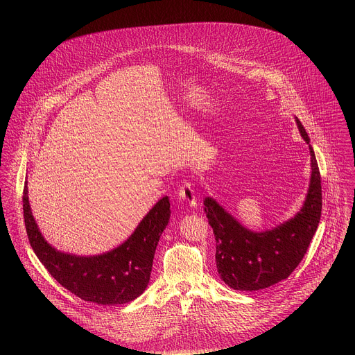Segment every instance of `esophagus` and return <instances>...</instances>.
I'll return each instance as SVG.
<instances>
[{"label": "esophagus", "mask_w": 355, "mask_h": 355, "mask_svg": "<svg viewBox=\"0 0 355 355\" xmlns=\"http://www.w3.org/2000/svg\"><path fill=\"white\" fill-rule=\"evenodd\" d=\"M178 197L182 202L189 205L191 209L197 207V198H196V193L193 190L191 185L189 182H184V185L180 187L178 191Z\"/></svg>", "instance_id": "34e87169"}]
</instances>
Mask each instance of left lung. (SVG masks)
I'll use <instances>...</instances> for the list:
<instances>
[{
	"mask_svg": "<svg viewBox=\"0 0 355 355\" xmlns=\"http://www.w3.org/2000/svg\"><path fill=\"white\" fill-rule=\"evenodd\" d=\"M294 119L309 145L310 138L304 125ZM309 152L311 174L304 205L294 217L275 227L250 230L214 198H205V213L217 241V270L227 286L241 291L272 286L286 279L302 261L318 229L322 211L321 174L311 145Z\"/></svg>",
	"mask_w": 355,
	"mask_h": 355,
	"instance_id": "obj_1",
	"label": "left lung"
}]
</instances>
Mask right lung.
I'll use <instances>...</instances> for the list:
<instances>
[{
  "instance_id": "add662e5",
  "label": "right lung",
  "mask_w": 355,
  "mask_h": 355,
  "mask_svg": "<svg viewBox=\"0 0 355 355\" xmlns=\"http://www.w3.org/2000/svg\"><path fill=\"white\" fill-rule=\"evenodd\" d=\"M24 218L31 246L51 277L78 298L97 304L135 301L148 287L159 236L170 220L169 197L161 198L113 250L98 255H76L53 248L40 232L24 186Z\"/></svg>"
}]
</instances>
